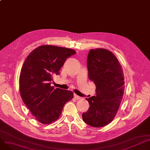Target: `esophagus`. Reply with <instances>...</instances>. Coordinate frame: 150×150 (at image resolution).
<instances>
[{
	"mask_svg": "<svg viewBox=\"0 0 150 150\" xmlns=\"http://www.w3.org/2000/svg\"><path fill=\"white\" fill-rule=\"evenodd\" d=\"M74 98H75V99H76V100H80V99H81V97H80V96H77L76 94H75V93L74 95Z\"/></svg>",
	"mask_w": 150,
	"mask_h": 150,
	"instance_id": "esophagus-1",
	"label": "esophagus"
}]
</instances>
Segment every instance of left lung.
<instances>
[{
	"instance_id": "left-lung-1",
	"label": "left lung",
	"mask_w": 150,
	"mask_h": 150,
	"mask_svg": "<svg viewBox=\"0 0 150 150\" xmlns=\"http://www.w3.org/2000/svg\"><path fill=\"white\" fill-rule=\"evenodd\" d=\"M87 61L96 96L86 98L90 106L82 117L89 126L100 128L113 120L120 107L125 91L123 69L115 55L105 49L91 50Z\"/></svg>"
}]
</instances>
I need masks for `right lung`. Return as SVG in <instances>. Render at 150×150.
Listing matches in <instances>:
<instances>
[{
    "instance_id": "add662e5",
    "label": "right lung",
    "mask_w": 150,
    "mask_h": 150,
    "mask_svg": "<svg viewBox=\"0 0 150 150\" xmlns=\"http://www.w3.org/2000/svg\"><path fill=\"white\" fill-rule=\"evenodd\" d=\"M74 50L51 45H41L31 52L22 65L19 76L21 98L35 119L48 125L57 120L67 101L74 97L70 91L51 86Z\"/></svg>"
}]
</instances>
